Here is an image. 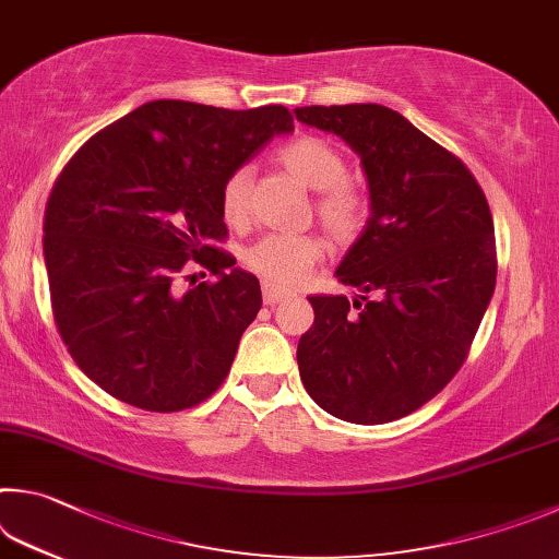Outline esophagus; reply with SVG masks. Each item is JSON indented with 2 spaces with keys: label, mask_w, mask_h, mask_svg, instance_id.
<instances>
[{
  "label": "esophagus",
  "mask_w": 559,
  "mask_h": 559,
  "mask_svg": "<svg viewBox=\"0 0 559 559\" xmlns=\"http://www.w3.org/2000/svg\"><path fill=\"white\" fill-rule=\"evenodd\" d=\"M285 297H289L287 289L272 287V285H267V282H264V285H262V299H264V305H277V301H282Z\"/></svg>",
  "instance_id": "obj_1"
}]
</instances>
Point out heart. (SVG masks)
<instances>
[{"mask_svg":"<svg viewBox=\"0 0 559 559\" xmlns=\"http://www.w3.org/2000/svg\"><path fill=\"white\" fill-rule=\"evenodd\" d=\"M277 159L289 174L317 191L314 215L336 242H350L368 223V195L348 176V162L334 142L317 134H301L282 144ZM221 211L225 223L240 228L250 221V169L238 166L221 189ZM324 254L317 235H264L245 252V264L272 287H292L307 277Z\"/></svg>","mask_w":559,"mask_h":559,"instance_id":"1","label":"heart"}]
</instances>
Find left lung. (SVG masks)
Instances as JSON below:
<instances>
[{
  "instance_id": "obj_1",
  "label": "left lung",
  "mask_w": 559,
  "mask_h": 559,
  "mask_svg": "<svg viewBox=\"0 0 559 559\" xmlns=\"http://www.w3.org/2000/svg\"><path fill=\"white\" fill-rule=\"evenodd\" d=\"M295 115L344 136L370 189L366 230L336 270L360 295L354 305L309 297L301 383L338 419L393 423L464 366L496 287L491 209L468 166L390 107L309 105Z\"/></svg>"
}]
</instances>
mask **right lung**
I'll use <instances>...</instances> for the list:
<instances>
[{
  "instance_id": "add662e5",
  "label": "right lung",
  "mask_w": 559,
  "mask_h": 559,
  "mask_svg": "<svg viewBox=\"0 0 559 559\" xmlns=\"http://www.w3.org/2000/svg\"><path fill=\"white\" fill-rule=\"evenodd\" d=\"M292 122L282 105L154 100L93 134L58 174L44 213L53 319L107 395L179 413L230 373L262 292L215 245L228 235L221 189ZM195 263L214 280L189 275Z\"/></svg>"
}]
</instances>
